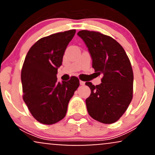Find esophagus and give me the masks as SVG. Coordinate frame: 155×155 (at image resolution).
<instances>
[{
	"label": "esophagus",
	"mask_w": 155,
	"mask_h": 155,
	"mask_svg": "<svg viewBox=\"0 0 155 155\" xmlns=\"http://www.w3.org/2000/svg\"><path fill=\"white\" fill-rule=\"evenodd\" d=\"M79 83H80V84H81V85H84V84H85V82H84V81H81V80H80V81H79Z\"/></svg>",
	"instance_id": "esophagus-1"
}]
</instances>
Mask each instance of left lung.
Returning <instances> with one entry per match:
<instances>
[{"instance_id": "left-lung-1", "label": "left lung", "mask_w": 155, "mask_h": 155, "mask_svg": "<svg viewBox=\"0 0 155 155\" xmlns=\"http://www.w3.org/2000/svg\"><path fill=\"white\" fill-rule=\"evenodd\" d=\"M78 35L86 44L92 68L100 75L101 84H85L91 90L86 99L87 109L94 120L112 124L120 120L133 99V72L123 47L116 40L99 32L83 30Z\"/></svg>"}]
</instances>
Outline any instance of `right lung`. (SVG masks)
Instances as JSON below:
<instances>
[{
	"mask_svg": "<svg viewBox=\"0 0 155 155\" xmlns=\"http://www.w3.org/2000/svg\"><path fill=\"white\" fill-rule=\"evenodd\" d=\"M75 33L76 30H70L39 39L29 49L23 63V100L32 116L44 124L63 120L69 101L79 86L76 76L62 83L57 79L65 49Z\"/></svg>",
	"mask_w": 155,
	"mask_h": 155,
	"instance_id": "1",
	"label": "right lung"
}]
</instances>
